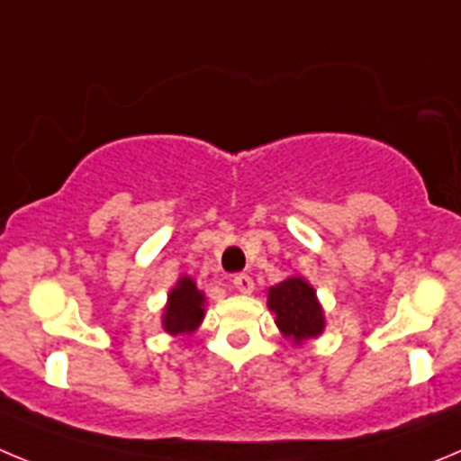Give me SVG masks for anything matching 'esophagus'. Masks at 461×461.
<instances>
[{
	"instance_id": "34e87169",
	"label": "esophagus",
	"mask_w": 461,
	"mask_h": 461,
	"mask_svg": "<svg viewBox=\"0 0 461 461\" xmlns=\"http://www.w3.org/2000/svg\"><path fill=\"white\" fill-rule=\"evenodd\" d=\"M234 287H236V292H240V294H250L252 289H255V282H252V277L250 276H246V273H239V276H234Z\"/></svg>"
}]
</instances>
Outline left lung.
I'll return each instance as SVG.
<instances>
[{"mask_svg": "<svg viewBox=\"0 0 461 461\" xmlns=\"http://www.w3.org/2000/svg\"><path fill=\"white\" fill-rule=\"evenodd\" d=\"M267 305L276 317V326L296 347L319 338L326 329V314L317 292L303 276H289L268 287Z\"/></svg>", "mask_w": 461, "mask_h": 461, "instance_id": "8db88e82", "label": "left lung"}]
</instances>
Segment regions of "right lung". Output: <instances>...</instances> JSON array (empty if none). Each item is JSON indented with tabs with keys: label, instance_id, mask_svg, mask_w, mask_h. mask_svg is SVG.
<instances>
[{
	"label": "right lung",
	"instance_id": "obj_1",
	"mask_svg": "<svg viewBox=\"0 0 461 461\" xmlns=\"http://www.w3.org/2000/svg\"><path fill=\"white\" fill-rule=\"evenodd\" d=\"M206 314V294L190 276H181L167 294L163 308V330L169 335H188L200 329Z\"/></svg>",
	"mask_w": 461,
	"mask_h": 461
}]
</instances>
